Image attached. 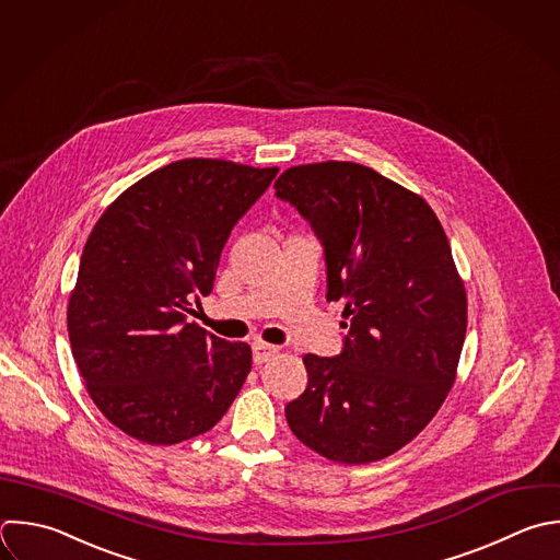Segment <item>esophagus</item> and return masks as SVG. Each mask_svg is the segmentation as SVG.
I'll use <instances>...</instances> for the list:
<instances>
[{"mask_svg": "<svg viewBox=\"0 0 560 560\" xmlns=\"http://www.w3.org/2000/svg\"><path fill=\"white\" fill-rule=\"evenodd\" d=\"M252 352H254V363L256 365H262L267 361H271L276 354H278V348L276 346H269V343H262V341H256L252 346Z\"/></svg>", "mask_w": 560, "mask_h": 560, "instance_id": "esophagus-1", "label": "esophagus"}]
</instances>
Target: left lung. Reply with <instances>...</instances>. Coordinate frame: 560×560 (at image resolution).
<instances>
[{
    "mask_svg": "<svg viewBox=\"0 0 560 560\" xmlns=\"http://www.w3.org/2000/svg\"><path fill=\"white\" fill-rule=\"evenodd\" d=\"M276 197L322 241L326 300H341L337 357L306 354L308 385L284 407L319 455L365 464L411 442L438 413L466 335V291L429 203L354 162L284 171Z\"/></svg>",
    "mask_w": 560,
    "mask_h": 560,
    "instance_id": "obj_1",
    "label": "left lung"
}]
</instances>
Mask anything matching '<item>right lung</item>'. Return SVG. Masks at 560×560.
Instances as JSON below:
<instances>
[{
    "instance_id": "obj_1",
    "label": "right lung",
    "mask_w": 560,
    "mask_h": 560,
    "mask_svg": "<svg viewBox=\"0 0 560 560\" xmlns=\"http://www.w3.org/2000/svg\"><path fill=\"white\" fill-rule=\"evenodd\" d=\"M278 168L179 160L125 190L94 225L68 304L74 361L127 435L177 444L210 431L252 370V348L195 322L221 252Z\"/></svg>"
}]
</instances>
